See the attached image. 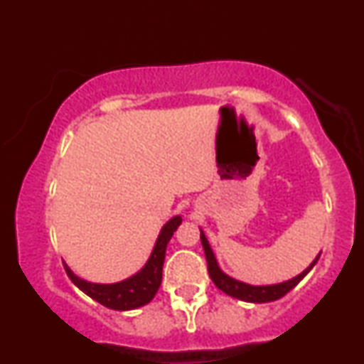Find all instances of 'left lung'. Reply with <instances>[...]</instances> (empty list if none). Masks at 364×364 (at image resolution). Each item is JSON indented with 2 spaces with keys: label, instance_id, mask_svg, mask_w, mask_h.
Returning a JSON list of instances; mask_svg holds the SVG:
<instances>
[{
  "label": "left lung",
  "instance_id": "left-lung-1",
  "mask_svg": "<svg viewBox=\"0 0 364 364\" xmlns=\"http://www.w3.org/2000/svg\"><path fill=\"white\" fill-rule=\"evenodd\" d=\"M200 240H202L203 252H205L207 269H208V275H210L212 282H214L215 286L219 287L223 292H225L228 296H231V298H236V299H241V301H246V303H270V301H275V299L282 298V296H286L287 292H289L291 289H294V287L303 281L304 275H306L313 269V267H315V263L318 262L320 253H321L320 252L318 255H316L315 260H313L301 274H298L296 277L289 279V281L277 282V284H265V286H253V284H246L243 281H237V279L223 272V269H220L219 263H217L214 252H212L210 243H208L205 232H203L202 229H200Z\"/></svg>",
  "mask_w": 364,
  "mask_h": 364
}]
</instances>
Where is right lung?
Here are the masks:
<instances>
[{
  "label": "right lung",
  "instance_id": "obj_1",
  "mask_svg": "<svg viewBox=\"0 0 364 364\" xmlns=\"http://www.w3.org/2000/svg\"><path fill=\"white\" fill-rule=\"evenodd\" d=\"M181 223V215H174L162 225L149 260L145 262V265L141 267L139 272L124 279V281L112 284L90 282L73 274V270L65 262H63V265H65L66 274L72 279L75 286L82 292H85L94 301L101 303L102 306L111 308V310H135V308H140L152 301L154 296L157 294L162 281V265H164L166 248H168L171 237H173L174 231Z\"/></svg>",
  "mask_w": 364,
  "mask_h": 364
}]
</instances>
